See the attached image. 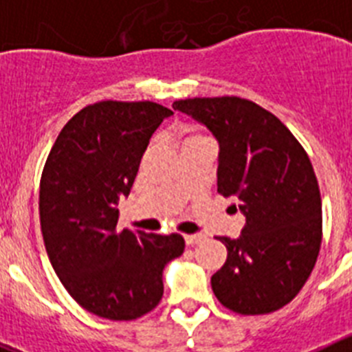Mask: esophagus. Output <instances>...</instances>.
Masks as SVG:
<instances>
[{"label": "esophagus", "instance_id": "34e87169", "mask_svg": "<svg viewBox=\"0 0 352 352\" xmlns=\"http://www.w3.org/2000/svg\"><path fill=\"white\" fill-rule=\"evenodd\" d=\"M203 239V234H185V243L186 245H197Z\"/></svg>", "mask_w": 352, "mask_h": 352}]
</instances>
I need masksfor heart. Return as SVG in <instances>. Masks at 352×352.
I'll list each match as a JSON object with an SVG mask.
<instances>
[{
  "label": "heart",
  "mask_w": 352,
  "mask_h": 352,
  "mask_svg": "<svg viewBox=\"0 0 352 352\" xmlns=\"http://www.w3.org/2000/svg\"><path fill=\"white\" fill-rule=\"evenodd\" d=\"M182 144H190V142H197V141H203V139H206L203 135V133H197L194 132V130H183L182 133Z\"/></svg>",
  "instance_id": "b5f03b06"
}]
</instances>
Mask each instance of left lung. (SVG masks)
Masks as SVG:
<instances>
[{"label": "left lung", "mask_w": 352, "mask_h": 352, "mask_svg": "<svg viewBox=\"0 0 352 352\" xmlns=\"http://www.w3.org/2000/svg\"><path fill=\"white\" fill-rule=\"evenodd\" d=\"M173 109L219 141L217 186L245 214L238 238H217L227 261L211 276L214 296L243 316L282 309L301 291L321 248V194L309 155L278 118L245 98H186Z\"/></svg>", "instance_id": "1"}]
</instances>
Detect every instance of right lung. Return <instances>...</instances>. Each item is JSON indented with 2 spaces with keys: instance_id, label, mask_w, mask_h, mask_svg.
Here are the masks:
<instances>
[{
  "instance_id": "obj_1",
  "label": "right lung",
  "mask_w": 352,
  "mask_h": 352,
  "mask_svg": "<svg viewBox=\"0 0 352 352\" xmlns=\"http://www.w3.org/2000/svg\"><path fill=\"white\" fill-rule=\"evenodd\" d=\"M173 111L105 100L68 121L40 179V226L56 275L74 300L111 321H132L164 294L162 273L185 250L179 234L118 229L142 153Z\"/></svg>"
}]
</instances>
